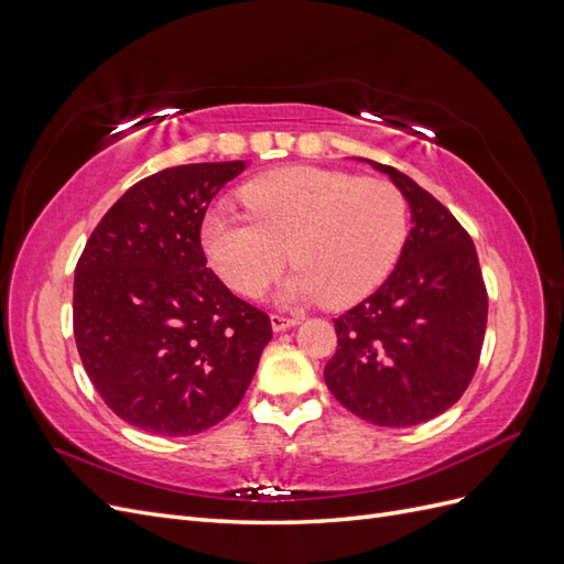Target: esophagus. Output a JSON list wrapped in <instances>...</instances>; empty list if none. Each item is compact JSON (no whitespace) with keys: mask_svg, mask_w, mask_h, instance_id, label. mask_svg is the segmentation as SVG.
Here are the masks:
<instances>
[{"mask_svg":"<svg viewBox=\"0 0 564 564\" xmlns=\"http://www.w3.org/2000/svg\"><path fill=\"white\" fill-rule=\"evenodd\" d=\"M299 319L296 317H286V315H270V324H272V329L275 332H284V329H289V327H294Z\"/></svg>","mask_w":564,"mask_h":564,"instance_id":"1","label":"esophagus"}]
</instances>
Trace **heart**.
Returning <instances> with one entry per match:
<instances>
[{
    "label": "heart",
    "instance_id": "heart-1",
    "mask_svg": "<svg viewBox=\"0 0 564 564\" xmlns=\"http://www.w3.org/2000/svg\"><path fill=\"white\" fill-rule=\"evenodd\" d=\"M240 199L247 216H204L202 247L245 299H259L292 259L299 268L282 299L346 308L383 284L406 240L404 195L386 178L286 166L249 181Z\"/></svg>",
    "mask_w": 564,
    "mask_h": 564
}]
</instances>
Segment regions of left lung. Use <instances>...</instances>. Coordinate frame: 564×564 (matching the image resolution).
Listing matches in <instances>:
<instances>
[{
    "mask_svg": "<svg viewBox=\"0 0 564 564\" xmlns=\"http://www.w3.org/2000/svg\"><path fill=\"white\" fill-rule=\"evenodd\" d=\"M388 174L414 228L388 280L334 319L338 348L324 381L348 412L404 429L440 416L470 386L487 329V286L466 228L406 174Z\"/></svg>",
    "mask_w": 564,
    "mask_h": 564,
    "instance_id": "1",
    "label": "left lung"
}]
</instances>
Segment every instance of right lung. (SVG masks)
<instances>
[{
  "mask_svg": "<svg viewBox=\"0 0 564 564\" xmlns=\"http://www.w3.org/2000/svg\"><path fill=\"white\" fill-rule=\"evenodd\" d=\"M245 162L152 174L100 218L75 268V340L94 388L135 429L185 437L242 402L270 317L207 268L199 230Z\"/></svg>",
  "mask_w": 564,
  "mask_h": 564,
  "instance_id": "right-lung-1",
  "label": "right lung"
}]
</instances>
